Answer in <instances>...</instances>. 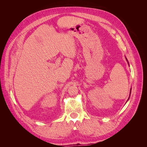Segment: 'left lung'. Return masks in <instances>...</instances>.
Returning a JSON list of instances; mask_svg holds the SVG:
<instances>
[{"label": "left lung", "instance_id": "8db88e82", "mask_svg": "<svg viewBox=\"0 0 147 147\" xmlns=\"http://www.w3.org/2000/svg\"><path fill=\"white\" fill-rule=\"evenodd\" d=\"M126 60L127 61V59H126ZM127 63H128V62H127ZM131 91H130V94H131ZM129 99H128L127 100H129Z\"/></svg>", "mask_w": 147, "mask_h": 147}]
</instances>
